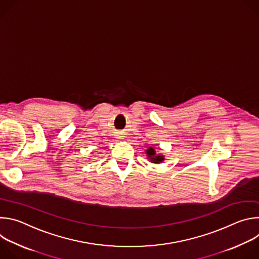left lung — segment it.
Segmentation results:
<instances>
[{"label":"left lung","mask_w":259,"mask_h":259,"mask_svg":"<svg viewBox=\"0 0 259 259\" xmlns=\"http://www.w3.org/2000/svg\"><path fill=\"white\" fill-rule=\"evenodd\" d=\"M145 154H146L147 158H149V160L152 163H155V164H160L165 160L163 155H157L156 154V151L154 150V147H150V149H147Z\"/></svg>","instance_id":"obj_1"}]
</instances>
